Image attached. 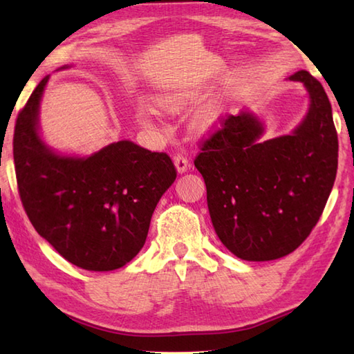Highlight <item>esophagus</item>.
I'll list each match as a JSON object with an SVG mask.
<instances>
[{"instance_id": "esophagus-1", "label": "esophagus", "mask_w": 354, "mask_h": 354, "mask_svg": "<svg viewBox=\"0 0 354 354\" xmlns=\"http://www.w3.org/2000/svg\"><path fill=\"white\" fill-rule=\"evenodd\" d=\"M173 162H175V167H176L178 173H184L190 167L189 160H187V158L183 155H176L175 158H173Z\"/></svg>"}]
</instances>
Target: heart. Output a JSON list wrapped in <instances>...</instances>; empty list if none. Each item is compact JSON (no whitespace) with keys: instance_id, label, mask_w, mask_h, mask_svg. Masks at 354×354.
Wrapping results in <instances>:
<instances>
[{"instance_id":"heart-1","label":"heart","mask_w":354,"mask_h":354,"mask_svg":"<svg viewBox=\"0 0 354 354\" xmlns=\"http://www.w3.org/2000/svg\"><path fill=\"white\" fill-rule=\"evenodd\" d=\"M187 102H189V95H187L185 93H173V94L162 95L160 99L161 108L167 112H179L185 106ZM141 120L145 123H150L149 112H142ZM214 122H216V115L213 114V112H208V114L202 115L199 124L204 127V129H209V127L214 124Z\"/></svg>"}]
</instances>
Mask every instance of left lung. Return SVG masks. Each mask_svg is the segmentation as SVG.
<instances>
[{"label":"left lung","instance_id":"obj_1","mask_svg":"<svg viewBox=\"0 0 354 354\" xmlns=\"http://www.w3.org/2000/svg\"><path fill=\"white\" fill-rule=\"evenodd\" d=\"M288 80L309 94L307 114L290 133L261 140L265 123L243 108L223 120L194 160L217 237L248 261L295 251L319 221L336 178L337 135L324 88L304 70Z\"/></svg>","mask_w":354,"mask_h":354}]
</instances>
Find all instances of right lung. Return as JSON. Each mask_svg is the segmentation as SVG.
I'll list each match as a JSON object with an SVG mask.
<instances>
[{
	"mask_svg": "<svg viewBox=\"0 0 354 354\" xmlns=\"http://www.w3.org/2000/svg\"><path fill=\"white\" fill-rule=\"evenodd\" d=\"M48 79L39 82L15 126L22 205L37 234L65 260L95 272L118 269L145 246L155 207L176 179L175 165L129 140L85 156L57 152L39 126Z\"/></svg>",
	"mask_w": 354,
	"mask_h": 354,
	"instance_id": "add662e5",
	"label": "right lung"
}]
</instances>
